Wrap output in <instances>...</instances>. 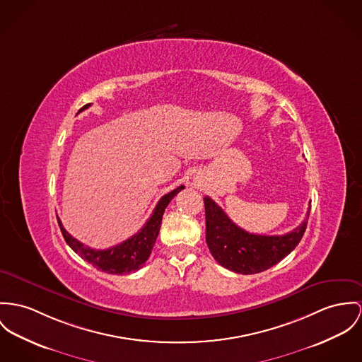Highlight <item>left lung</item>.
I'll return each instance as SVG.
<instances>
[{"label": "left lung", "instance_id": "left-lung-1", "mask_svg": "<svg viewBox=\"0 0 362 362\" xmlns=\"http://www.w3.org/2000/svg\"><path fill=\"white\" fill-rule=\"evenodd\" d=\"M204 204L208 248L221 266L238 274L264 272L288 256L300 243L310 215L308 206L306 221L284 235H259L231 222L212 198L205 197Z\"/></svg>", "mask_w": 362, "mask_h": 362}]
</instances>
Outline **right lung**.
Listing matches in <instances>:
<instances>
[{
    "mask_svg": "<svg viewBox=\"0 0 362 362\" xmlns=\"http://www.w3.org/2000/svg\"><path fill=\"white\" fill-rule=\"evenodd\" d=\"M90 106L85 105L80 109L83 112ZM185 186H179L177 189L172 190L170 193L161 197L158 204L156 205L151 216L146 224L140 228L136 234H134L131 238L125 240L124 243L112 247L109 250H96L85 247L83 243L77 241L74 237H71L63 227L62 222L57 219L60 231L69 244V247L78 253L83 260H86L89 264L95 266L98 270L109 273V274H128L131 272H136L146 263L148 259L153 247L156 244V240L160 233L161 221L164 211L170 202V199L177 194L180 190H183Z\"/></svg>",
    "mask_w": 362,
    "mask_h": 362,
    "instance_id": "right-lung-1",
    "label": "right lung"
}]
</instances>
